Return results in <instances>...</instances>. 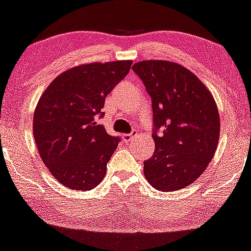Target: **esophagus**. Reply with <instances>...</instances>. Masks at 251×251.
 <instances>
[{
	"instance_id": "34e87169",
	"label": "esophagus",
	"mask_w": 251,
	"mask_h": 251,
	"mask_svg": "<svg viewBox=\"0 0 251 251\" xmlns=\"http://www.w3.org/2000/svg\"><path fill=\"white\" fill-rule=\"evenodd\" d=\"M138 133L137 131H133L132 133H128V134H124V139H125L126 141H128V143H132V141L134 140V138L137 137Z\"/></svg>"
}]
</instances>
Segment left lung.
Here are the masks:
<instances>
[{"instance_id": "left-lung-1", "label": "left lung", "mask_w": 251, "mask_h": 251, "mask_svg": "<svg viewBox=\"0 0 251 251\" xmlns=\"http://www.w3.org/2000/svg\"><path fill=\"white\" fill-rule=\"evenodd\" d=\"M132 69L152 98L155 151L145 160V177L161 192L185 188L206 171L215 154L220 137L215 99L192 71L177 63L141 60Z\"/></svg>"}]
</instances>
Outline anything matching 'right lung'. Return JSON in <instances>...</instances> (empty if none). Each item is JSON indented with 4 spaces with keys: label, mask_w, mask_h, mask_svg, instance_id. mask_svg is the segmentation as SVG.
I'll use <instances>...</instances> for the list:
<instances>
[{
    "label": "right lung",
    "mask_w": 251,
    "mask_h": 251,
    "mask_svg": "<svg viewBox=\"0 0 251 251\" xmlns=\"http://www.w3.org/2000/svg\"><path fill=\"white\" fill-rule=\"evenodd\" d=\"M132 60L89 63L57 76L42 93L32 132L41 159L58 182L90 191L104 179L120 139L96 123L106 96L128 74Z\"/></svg>",
    "instance_id": "1"
}]
</instances>
